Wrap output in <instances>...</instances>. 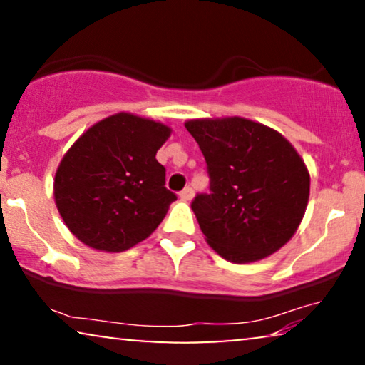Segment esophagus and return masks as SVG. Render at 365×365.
I'll return each instance as SVG.
<instances>
[{
	"mask_svg": "<svg viewBox=\"0 0 365 365\" xmlns=\"http://www.w3.org/2000/svg\"><path fill=\"white\" fill-rule=\"evenodd\" d=\"M179 197H181L182 201H191V199L194 197V189H192V187L182 189L181 194H179Z\"/></svg>",
	"mask_w": 365,
	"mask_h": 365,
	"instance_id": "esophagus-1",
	"label": "esophagus"
}]
</instances>
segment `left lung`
<instances>
[{"label":"left lung","mask_w":365,"mask_h":365,"mask_svg":"<svg viewBox=\"0 0 365 365\" xmlns=\"http://www.w3.org/2000/svg\"><path fill=\"white\" fill-rule=\"evenodd\" d=\"M201 148L211 192L191 207L206 242L234 264L277 252L306 214L311 176L296 148L276 129L251 119H189Z\"/></svg>","instance_id":"8db88e82"}]
</instances>
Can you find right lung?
Listing matches in <instances>:
<instances>
[{
	"mask_svg": "<svg viewBox=\"0 0 365 365\" xmlns=\"http://www.w3.org/2000/svg\"><path fill=\"white\" fill-rule=\"evenodd\" d=\"M173 129L116 113L86 129L54 174V202L64 224L88 247L123 252L151 236L176 194L164 187L158 149Z\"/></svg>",
	"mask_w": 365,
	"mask_h": 365,
	"instance_id": "1",
	"label": "right lung"
}]
</instances>
